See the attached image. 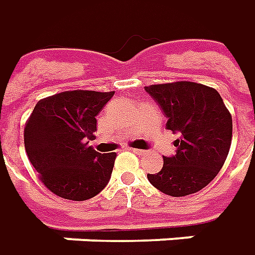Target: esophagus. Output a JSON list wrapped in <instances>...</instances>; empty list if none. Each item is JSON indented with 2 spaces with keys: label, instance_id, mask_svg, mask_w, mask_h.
I'll list each match as a JSON object with an SVG mask.
<instances>
[{
  "label": "esophagus",
  "instance_id": "1",
  "mask_svg": "<svg viewBox=\"0 0 255 255\" xmlns=\"http://www.w3.org/2000/svg\"><path fill=\"white\" fill-rule=\"evenodd\" d=\"M133 153L137 155H143V154H146L147 151H144V150H141V148H133Z\"/></svg>",
  "mask_w": 255,
  "mask_h": 255
}]
</instances>
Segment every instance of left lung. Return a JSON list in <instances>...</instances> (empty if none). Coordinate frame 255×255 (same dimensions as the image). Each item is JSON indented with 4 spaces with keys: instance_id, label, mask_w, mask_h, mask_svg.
Here are the masks:
<instances>
[{
    "instance_id": "8db88e82",
    "label": "left lung",
    "mask_w": 255,
    "mask_h": 255,
    "mask_svg": "<svg viewBox=\"0 0 255 255\" xmlns=\"http://www.w3.org/2000/svg\"><path fill=\"white\" fill-rule=\"evenodd\" d=\"M167 116L165 128L178 134L175 154L163 157L161 171L147 174L150 184L170 196H187L218 175L232 144L233 122L220 94L191 81L144 88Z\"/></svg>"
}]
</instances>
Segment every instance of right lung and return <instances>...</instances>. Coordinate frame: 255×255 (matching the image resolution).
Here are the masks:
<instances>
[{
    "label": "right lung",
    "mask_w": 255,
    "mask_h": 255,
    "mask_svg": "<svg viewBox=\"0 0 255 255\" xmlns=\"http://www.w3.org/2000/svg\"><path fill=\"white\" fill-rule=\"evenodd\" d=\"M115 91H64L40 100L23 130L29 161L46 187L60 198L87 201L109 182L116 153L90 146L97 115Z\"/></svg>",
    "instance_id": "add662e5"
}]
</instances>
